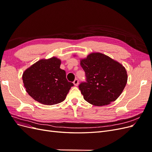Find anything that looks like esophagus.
<instances>
[{"label":"esophagus","instance_id":"1","mask_svg":"<svg viewBox=\"0 0 152 152\" xmlns=\"http://www.w3.org/2000/svg\"><path fill=\"white\" fill-rule=\"evenodd\" d=\"M73 84H74L75 86H77L79 85V80H78V79H75L74 80V81H73Z\"/></svg>","mask_w":152,"mask_h":152}]
</instances>
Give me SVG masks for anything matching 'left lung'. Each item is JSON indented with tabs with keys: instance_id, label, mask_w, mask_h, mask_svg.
Here are the masks:
<instances>
[{
	"instance_id": "obj_1",
	"label": "left lung",
	"mask_w": 152,
	"mask_h": 152,
	"mask_svg": "<svg viewBox=\"0 0 152 152\" xmlns=\"http://www.w3.org/2000/svg\"><path fill=\"white\" fill-rule=\"evenodd\" d=\"M86 82L79 88L84 99L95 106L109 104L115 101L125 87L127 75L121 63L102 53H92L80 61Z\"/></svg>"
}]
</instances>
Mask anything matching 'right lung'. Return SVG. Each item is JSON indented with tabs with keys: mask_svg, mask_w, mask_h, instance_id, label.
I'll return each mask as SVG.
<instances>
[{
	"mask_svg": "<svg viewBox=\"0 0 152 152\" xmlns=\"http://www.w3.org/2000/svg\"><path fill=\"white\" fill-rule=\"evenodd\" d=\"M60 65L61 61L54 57L41 59L24 72V86L32 98L46 105L65 100L73 84L67 80L66 72Z\"/></svg>",
	"mask_w": 152,
	"mask_h": 152,
	"instance_id": "right-lung-1",
	"label": "right lung"
}]
</instances>
